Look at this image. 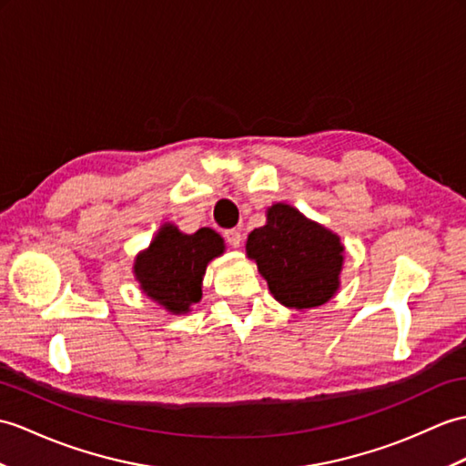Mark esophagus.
I'll use <instances>...</instances> for the list:
<instances>
[{"instance_id":"34e87169","label":"esophagus","mask_w":466,"mask_h":466,"mask_svg":"<svg viewBox=\"0 0 466 466\" xmlns=\"http://www.w3.org/2000/svg\"><path fill=\"white\" fill-rule=\"evenodd\" d=\"M226 242H228L232 248H240L242 246V234L240 230H226Z\"/></svg>"}]
</instances>
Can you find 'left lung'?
<instances>
[{
  "mask_svg": "<svg viewBox=\"0 0 466 466\" xmlns=\"http://www.w3.org/2000/svg\"><path fill=\"white\" fill-rule=\"evenodd\" d=\"M246 256L274 299L289 309L319 308L339 291L341 238L291 204L276 202L266 210V224L248 234Z\"/></svg>",
  "mask_w": 466,
  "mask_h": 466,
  "instance_id": "1",
  "label": "left lung"
}]
</instances>
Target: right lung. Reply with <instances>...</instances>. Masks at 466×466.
I'll return each instance as SVG.
<instances>
[{
  "label": "right lung",
  "mask_w": 466,
  "mask_h": 466,
  "mask_svg": "<svg viewBox=\"0 0 466 466\" xmlns=\"http://www.w3.org/2000/svg\"><path fill=\"white\" fill-rule=\"evenodd\" d=\"M224 250V238L212 228L184 234L177 224L165 222L148 248L137 254L133 274L148 299L172 316H182L202 299L207 266Z\"/></svg>",
  "instance_id": "1"
}]
</instances>
